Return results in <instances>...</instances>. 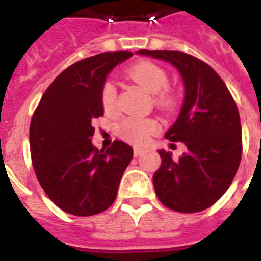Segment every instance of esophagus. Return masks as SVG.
Instances as JSON below:
<instances>
[{"label": "esophagus", "instance_id": "1", "mask_svg": "<svg viewBox=\"0 0 261 261\" xmlns=\"http://www.w3.org/2000/svg\"><path fill=\"white\" fill-rule=\"evenodd\" d=\"M144 152H145V151L141 149V148H134V156H140V155H142Z\"/></svg>", "mask_w": 261, "mask_h": 261}]
</instances>
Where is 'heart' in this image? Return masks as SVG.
I'll use <instances>...</instances> for the list:
<instances>
[{
  "label": "heart",
  "mask_w": 261,
  "mask_h": 261,
  "mask_svg": "<svg viewBox=\"0 0 261 261\" xmlns=\"http://www.w3.org/2000/svg\"><path fill=\"white\" fill-rule=\"evenodd\" d=\"M127 76L134 81L137 85L145 89L151 95H158L156 100L161 105H168L169 96L165 93L169 78L162 67L151 61H138L127 69ZM102 105L106 112H113L116 109V88L112 82H106L102 88ZM159 124L153 119H125L120 124V136L125 141L142 145L149 140V137L158 133Z\"/></svg>",
  "instance_id": "1"
}]
</instances>
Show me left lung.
<instances>
[{
	"label": "left lung",
	"mask_w": 261,
	"mask_h": 261,
	"mask_svg": "<svg viewBox=\"0 0 261 261\" xmlns=\"http://www.w3.org/2000/svg\"><path fill=\"white\" fill-rule=\"evenodd\" d=\"M137 54L170 63L185 86L180 113L165 137L183 142L187 151L173 159L172 152L159 149L162 164L153 175L155 193L173 211H202L224 196L241 164L242 128L235 100L219 75L190 54L168 50Z\"/></svg>",
	"instance_id": "obj_1"
}]
</instances>
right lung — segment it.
I'll return each mask as SVG.
<instances>
[{"instance_id":"right-lung-1","label":"right lung","mask_w":261,"mask_h":261,"mask_svg":"<svg viewBox=\"0 0 261 261\" xmlns=\"http://www.w3.org/2000/svg\"><path fill=\"white\" fill-rule=\"evenodd\" d=\"M130 51L100 53L75 63L51 82L31 121L29 144L37 180L63 211L89 217L108 210L133 159L123 141L97 149L92 121L103 116L102 88Z\"/></svg>"}]
</instances>
